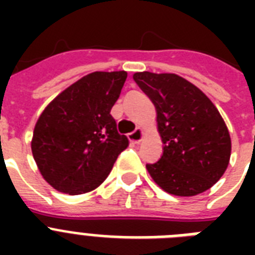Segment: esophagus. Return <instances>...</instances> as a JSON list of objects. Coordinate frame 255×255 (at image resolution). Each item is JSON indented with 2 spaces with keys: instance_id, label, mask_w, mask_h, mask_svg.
Returning a JSON list of instances; mask_svg holds the SVG:
<instances>
[{
  "instance_id": "34e87169",
  "label": "esophagus",
  "mask_w": 255,
  "mask_h": 255,
  "mask_svg": "<svg viewBox=\"0 0 255 255\" xmlns=\"http://www.w3.org/2000/svg\"><path fill=\"white\" fill-rule=\"evenodd\" d=\"M128 139H129L131 143L139 144L141 141V139H143V129L141 128H136L135 131L128 133Z\"/></svg>"
}]
</instances>
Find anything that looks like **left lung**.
I'll return each mask as SVG.
<instances>
[{"instance_id":"left-lung-1","label":"left lung","mask_w":255,"mask_h":255,"mask_svg":"<svg viewBox=\"0 0 255 255\" xmlns=\"http://www.w3.org/2000/svg\"><path fill=\"white\" fill-rule=\"evenodd\" d=\"M133 81L155 104L163 156L147 164L160 188L196 196L225 173L232 143L225 122L208 96L176 74L136 73Z\"/></svg>"}]
</instances>
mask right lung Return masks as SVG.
Returning <instances> with one entry per match:
<instances>
[{
	"label": "right lung",
	"instance_id": "right-lung-1",
	"mask_svg": "<svg viewBox=\"0 0 255 255\" xmlns=\"http://www.w3.org/2000/svg\"><path fill=\"white\" fill-rule=\"evenodd\" d=\"M127 79L126 71L88 74L45 108L34 128L31 151L50 185L69 194L102 184L127 148L111 108Z\"/></svg>",
	"mask_w": 255,
	"mask_h": 255
}]
</instances>
